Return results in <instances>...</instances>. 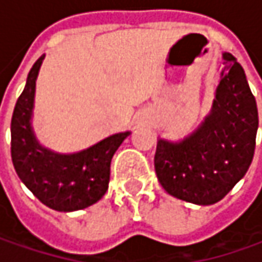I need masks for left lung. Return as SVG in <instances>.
Here are the masks:
<instances>
[{
    "instance_id": "obj_1",
    "label": "left lung",
    "mask_w": 262,
    "mask_h": 262,
    "mask_svg": "<svg viewBox=\"0 0 262 262\" xmlns=\"http://www.w3.org/2000/svg\"><path fill=\"white\" fill-rule=\"evenodd\" d=\"M212 108L184 139L159 136L155 172L164 190L188 203L221 202L247 174L255 150L258 110L244 68L222 53Z\"/></svg>"
}]
</instances>
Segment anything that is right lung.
<instances>
[{
    "label": "right lung",
    "instance_id": "right-lung-1",
    "mask_svg": "<svg viewBox=\"0 0 262 262\" xmlns=\"http://www.w3.org/2000/svg\"><path fill=\"white\" fill-rule=\"evenodd\" d=\"M45 55L29 72L11 119V158L17 176L41 203L58 212L90 207L103 197L110 181V164L130 132H119L71 154L43 146L33 129L36 81Z\"/></svg>",
    "mask_w": 262,
    "mask_h": 262
}]
</instances>
